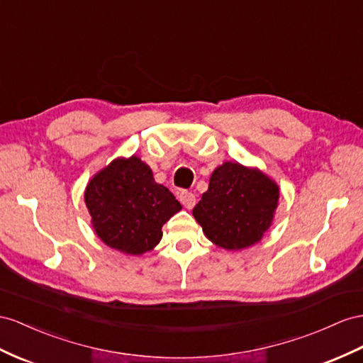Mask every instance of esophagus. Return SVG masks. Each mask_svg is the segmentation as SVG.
<instances>
[{
  "label": "esophagus",
  "mask_w": 363,
  "mask_h": 363,
  "mask_svg": "<svg viewBox=\"0 0 363 363\" xmlns=\"http://www.w3.org/2000/svg\"><path fill=\"white\" fill-rule=\"evenodd\" d=\"M179 201H181V203H182L185 208L190 210V208L194 207V203H196V196H194V194L190 193V191H181Z\"/></svg>",
  "instance_id": "esophagus-1"
}]
</instances>
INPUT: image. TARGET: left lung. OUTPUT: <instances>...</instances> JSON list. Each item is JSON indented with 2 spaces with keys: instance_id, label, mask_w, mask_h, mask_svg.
Instances as JSON below:
<instances>
[{
  "instance_id": "obj_1",
  "label": "left lung",
  "mask_w": 363,
  "mask_h": 363,
  "mask_svg": "<svg viewBox=\"0 0 363 363\" xmlns=\"http://www.w3.org/2000/svg\"><path fill=\"white\" fill-rule=\"evenodd\" d=\"M277 203L279 185L270 176L256 167L227 161L213 170L193 216L213 244L236 252L264 238Z\"/></svg>"
}]
</instances>
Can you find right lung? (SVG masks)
Returning <instances> with one entry per match:
<instances>
[{
	"label": "right lung",
	"mask_w": 363,
	"mask_h": 363,
	"mask_svg": "<svg viewBox=\"0 0 363 363\" xmlns=\"http://www.w3.org/2000/svg\"><path fill=\"white\" fill-rule=\"evenodd\" d=\"M84 201L96 236L107 247L133 256L160 244L162 225L182 208L135 155L116 157L93 174Z\"/></svg>",
	"instance_id": "1"
}]
</instances>
